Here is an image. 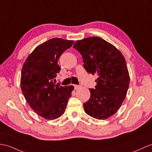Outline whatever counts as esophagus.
<instances>
[{
  "instance_id": "1",
  "label": "esophagus",
  "mask_w": 152,
  "mask_h": 152,
  "mask_svg": "<svg viewBox=\"0 0 152 152\" xmlns=\"http://www.w3.org/2000/svg\"><path fill=\"white\" fill-rule=\"evenodd\" d=\"M74 86V88H75V90H77V89H79L80 88V86H79V85H73Z\"/></svg>"
}]
</instances>
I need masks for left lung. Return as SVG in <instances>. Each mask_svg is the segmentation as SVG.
Segmentation results:
<instances>
[{
    "mask_svg": "<svg viewBox=\"0 0 152 152\" xmlns=\"http://www.w3.org/2000/svg\"><path fill=\"white\" fill-rule=\"evenodd\" d=\"M73 47L82 55L86 72L98 75L95 88L90 89V99L84 103L85 112L95 119H108L120 108L129 87V75L123 55L97 37L77 40Z\"/></svg>",
    "mask_w": 152,
    "mask_h": 152,
    "instance_id": "left-lung-1",
    "label": "left lung"
}]
</instances>
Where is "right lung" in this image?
Instances as JSON below:
<instances>
[{"mask_svg": "<svg viewBox=\"0 0 152 152\" xmlns=\"http://www.w3.org/2000/svg\"><path fill=\"white\" fill-rule=\"evenodd\" d=\"M73 43L61 38L48 40L35 48L22 68L20 87L24 97L31 108L46 119L62 116L72 96L73 86H61L53 79L61 71L59 57Z\"/></svg>", "mask_w": 152, "mask_h": 152, "instance_id": "1", "label": "right lung"}]
</instances>
